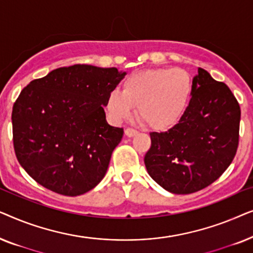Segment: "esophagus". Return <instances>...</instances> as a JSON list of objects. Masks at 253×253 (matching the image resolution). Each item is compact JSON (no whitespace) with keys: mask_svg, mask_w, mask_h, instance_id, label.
I'll return each instance as SVG.
<instances>
[{"mask_svg":"<svg viewBox=\"0 0 253 253\" xmlns=\"http://www.w3.org/2000/svg\"><path fill=\"white\" fill-rule=\"evenodd\" d=\"M124 132H126V137H133V136H136V134L138 133V131L137 130H134V129H126V131H124Z\"/></svg>","mask_w":253,"mask_h":253,"instance_id":"esophagus-1","label":"esophagus"}]
</instances>
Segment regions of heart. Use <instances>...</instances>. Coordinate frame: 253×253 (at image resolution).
<instances>
[{"label":"heart","instance_id":"b5f03b06","mask_svg":"<svg viewBox=\"0 0 253 253\" xmlns=\"http://www.w3.org/2000/svg\"><path fill=\"white\" fill-rule=\"evenodd\" d=\"M192 92V79L183 69H148L126 78L122 92L110 91L105 108L114 123H122L133 116L137 107L141 121L151 129L166 131L184 117Z\"/></svg>","mask_w":253,"mask_h":253}]
</instances>
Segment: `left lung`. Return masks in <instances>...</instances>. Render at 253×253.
I'll list each match as a JSON object with an SVG mask.
<instances>
[{"label":"left lung","instance_id":"1","mask_svg":"<svg viewBox=\"0 0 253 253\" xmlns=\"http://www.w3.org/2000/svg\"><path fill=\"white\" fill-rule=\"evenodd\" d=\"M188 112L166 132H151L144 162L148 175L176 195L216 181L236 154L241 108L229 87L198 68Z\"/></svg>","mask_w":253,"mask_h":253}]
</instances>
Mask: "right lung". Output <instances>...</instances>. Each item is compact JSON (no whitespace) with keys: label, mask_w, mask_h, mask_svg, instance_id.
<instances>
[{"label":"right lung","mask_w":253,"mask_h":253,"mask_svg":"<svg viewBox=\"0 0 253 253\" xmlns=\"http://www.w3.org/2000/svg\"><path fill=\"white\" fill-rule=\"evenodd\" d=\"M126 76L116 68L75 64L32 81L12 108L13 147L25 171L64 196L105 177L122 127L107 123L106 98Z\"/></svg>","instance_id":"1"}]
</instances>
